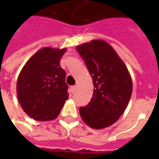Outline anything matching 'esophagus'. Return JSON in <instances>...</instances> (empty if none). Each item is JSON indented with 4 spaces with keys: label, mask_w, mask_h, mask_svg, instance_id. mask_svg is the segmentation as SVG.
I'll return each mask as SVG.
<instances>
[{
    "label": "esophagus",
    "mask_w": 159,
    "mask_h": 159,
    "mask_svg": "<svg viewBox=\"0 0 159 159\" xmlns=\"http://www.w3.org/2000/svg\"><path fill=\"white\" fill-rule=\"evenodd\" d=\"M76 90H77V86H72V87H71V91H72V93H74Z\"/></svg>",
    "instance_id": "obj_1"
}]
</instances>
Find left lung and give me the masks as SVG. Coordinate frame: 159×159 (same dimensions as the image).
<instances>
[{
    "label": "left lung",
    "instance_id": "8db88e82",
    "mask_svg": "<svg viewBox=\"0 0 159 159\" xmlns=\"http://www.w3.org/2000/svg\"><path fill=\"white\" fill-rule=\"evenodd\" d=\"M92 77L93 95L89 104L80 107L81 118L91 128L111 126L127 107L133 91L128 68L115 49L102 39L77 46Z\"/></svg>",
    "mask_w": 159,
    "mask_h": 159
}]
</instances>
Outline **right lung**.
<instances>
[{
    "instance_id": "1",
    "label": "right lung",
    "mask_w": 159,
    "mask_h": 159,
    "mask_svg": "<svg viewBox=\"0 0 159 159\" xmlns=\"http://www.w3.org/2000/svg\"><path fill=\"white\" fill-rule=\"evenodd\" d=\"M67 48L45 47L26 62L17 79L19 103L30 117L39 121L53 120L68 98L66 72L60 59Z\"/></svg>"
}]
</instances>
